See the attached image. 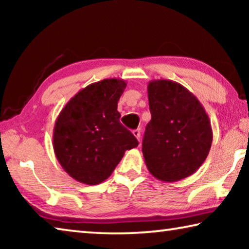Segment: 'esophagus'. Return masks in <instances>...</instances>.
Listing matches in <instances>:
<instances>
[{
    "label": "esophagus",
    "instance_id": "esophagus-1",
    "mask_svg": "<svg viewBox=\"0 0 249 249\" xmlns=\"http://www.w3.org/2000/svg\"><path fill=\"white\" fill-rule=\"evenodd\" d=\"M133 135H134L135 137L137 138L138 142L141 141V129H135V130H133Z\"/></svg>",
    "mask_w": 249,
    "mask_h": 249
}]
</instances>
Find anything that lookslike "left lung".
<instances>
[{
    "mask_svg": "<svg viewBox=\"0 0 249 249\" xmlns=\"http://www.w3.org/2000/svg\"><path fill=\"white\" fill-rule=\"evenodd\" d=\"M151 120L142 155L155 178L175 182L199 169L213 141L211 122L196 96L180 83L153 80L147 87Z\"/></svg>",
    "mask_w": 249,
    "mask_h": 249,
    "instance_id": "left-lung-1",
    "label": "left lung"
}]
</instances>
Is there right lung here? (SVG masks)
Here are the masks:
<instances>
[{"mask_svg": "<svg viewBox=\"0 0 249 249\" xmlns=\"http://www.w3.org/2000/svg\"><path fill=\"white\" fill-rule=\"evenodd\" d=\"M123 79H104L80 90L61 109L53 134L57 160L71 178L95 185L107 180L126 150L138 146L120 123Z\"/></svg>", "mask_w": 249, "mask_h": 249, "instance_id": "right-lung-1", "label": "right lung"}]
</instances>
